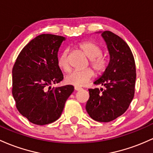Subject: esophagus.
<instances>
[{"label": "esophagus", "instance_id": "1", "mask_svg": "<svg viewBox=\"0 0 153 153\" xmlns=\"http://www.w3.org/2000/svg\"><path fill=\"white\" fill-rule=\"evenodd\" d=\"M74 90L76 91H79V90H82V87H74Z\"/></svg>", "mask_w": 153, "mask_h": 153}]
</instances>
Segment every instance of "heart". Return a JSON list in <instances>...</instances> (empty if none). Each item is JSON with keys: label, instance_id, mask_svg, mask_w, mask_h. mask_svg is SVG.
Masks as SVG:
<instances>
[{"label": "heart", "instance_id": "obj_1", "mask_svg": "<svg viewBox=\"0 0 153 153\" xmlns=\"http://www.w3.org/2000/svg\"><path fill=\"white\" fill-rule=\"evenodd\" d=\"M79 48L87 58H90V64L97 74H102L108 66L107 58L102 55V50L98 43L92 41L81 42L78 45ZM58 66L63 71L67 72L70 70L68 53L67 50H63L57 59ZM95 76L92 68H86L80 71H74L66 75L65 82L68 85L82 87L89 82Z\"/></svg>", "mask_w": 153, "mask_h": 153}]
</instances>
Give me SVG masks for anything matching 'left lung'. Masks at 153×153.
<instances>
[{"label":"left lung","instance_id":"obj_1","mask_svg":"<svg viewBox=\"0 0 153 153\" xmlns=\"http://www.w3.org/2000/svg\"><path fill=\"white\" fill-rule=\"evenodd\" d=\"M102 36L108 48L110 62L102 76L94 84L105 89H90L86 110L92 119L110 122L124 114L134 96L136 66L131 49L111 31Z\"/></svg>","mask_w":153,"mask_h":153}]
</instances>
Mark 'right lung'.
Listing matches in <instances>:
<instances>
[{
	"mask_svg": "<svg viewBox=\"0 0 153 153\" xmlns=\"http://www.w3.org/2000/svg\"><path fill=\"white\" fill-rule=\"evenodd\" d=\"M65 37L42 34L19 54L12 69V95L22 116L36 125L54 122L74 92L72 85L53 87L63 75L58 66V51Z\"/></svg>",
	"mask_w": 153,
	"mask_h": 153,
	"instance_id": "obj_1",
	"label": "right lung"
}]
</instances>
